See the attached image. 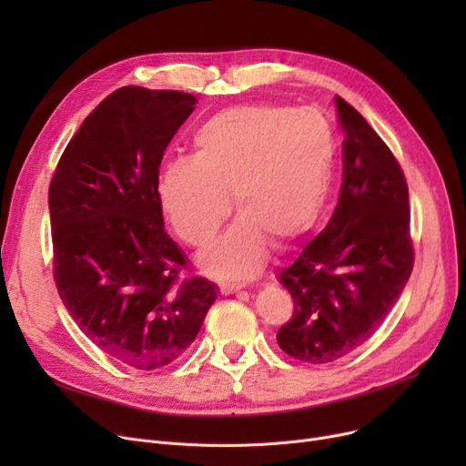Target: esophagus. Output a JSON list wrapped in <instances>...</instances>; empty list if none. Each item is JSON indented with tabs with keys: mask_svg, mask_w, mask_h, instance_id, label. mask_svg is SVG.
I'll return each instance as SVG.
<instances>
[{
	"mask_svg": "<svg viewBox=\"0 0 466 466\" xmlns=\"http://www.w3.org/2000/svg\"><path fill=\"white\" fill-rule=\"evenodd\" d=\"M243 287H246V285H241V283H225L223 287H220V292H223V295H232V292H238Z\"/></svg>",
	"mask_w": 466,
	"mask_h": 466,
	"instance_id": "1",
	"label": "esophagus"
}]
</instances>
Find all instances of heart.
I'll return each mask as SVG.
<instances>
[{"instance_id":"heart-1","label":"heart","mask_w":466,"mask_h":466,"mask_svg":"<svg viewBox=\"0 0 466 466\" xmlns=\"http://www.w3.org/2000/svg\"><path fill=\"white\" fill-rule=\"evenodd\" d=\"M334 137L315 109L236 106L204 120L192 157L164 162L157 196L188 246L223 225L230 198L239 218L202 255L208 272L246 279L264 264L268 239L285 243L319 217L332 183Z\"/></svg>"}]
</instances>
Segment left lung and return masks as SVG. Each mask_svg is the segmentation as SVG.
Segmentation results:
<instances>
[{
    "label": "left lung",
    "instance_id": "left-lung-1",
    "mask_svg": "<svg viewBox=\"0 0 466 466\" xmlns=\"http://www.w3.org/2000/svg\"><path fill=\"white\" fill-rule=\"evenodd\" d=\"M341 188L336 209L297 260L279 274L295 309L278 344L309 364L338 360L385 321L413 268L404 171L366 118L336 96Z\"/></svg>",
    "mask_w": 466,
    "mask_h": 466
}]
</instances>
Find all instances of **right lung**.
Wrapping results in <instances>:
<instances>
[{
	"instance_id": "add662e5",
	"label": "right lung",
	"mask_w": 466,
	"mask_h": 466,
	"mask_svg": "<svg viewBox=\"0 0 466 466\" xmlns=\"http://www.w3.org/2000/svg\"><path fill=\"white\" fill-rule=\"evenodd\" d=\"M179 90L122 86L71 137L48 187L53 274L83 334L137 370L177 360L217 299L164 230L166 147L194 111Z\"/></svg>"
}]
</instances>
